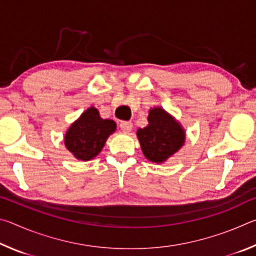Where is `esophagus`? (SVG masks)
Instances as JSON below:
<instances>
[{"label": "esophagus", "mask_w": 256, "mask_h": 256, "mask_svg": "<svg viewBox=\"0 0 256 256\" xmlns=\"http://www.w3.org/2000/svg\"><path fill=\"white\" fill-rule=\"evenodd\" d=\"M120 128L123 132L128 133V132H131V130L133 128V124L131 122H125V120H124V122H120Z\"/></svg>", "instance_id": "obj_1"}]
</instances>
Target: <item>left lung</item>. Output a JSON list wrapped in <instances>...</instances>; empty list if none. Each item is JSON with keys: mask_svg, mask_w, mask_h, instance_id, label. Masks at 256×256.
<instances>
[{"mask_svg": "<svg viewBox=\"0 0 256 256\" xmlns=\"http://www.w3.org/2000/svg\"><path fill=\"white\" fill-rule=\"evenodd\" d=\"M148 120L149 124L138 128L136 136L144 157L152 162L162 164L182 148L185 142V131L162 107L150 110Z\"/></svg>", "mask_w": 256, "mask_h": 256, "instance_id": "1", "label": "left lung"}]
</instances>
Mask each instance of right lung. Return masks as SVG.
Masks as SVG:
<instances>
[{
    "instance_id": "add662e5",
    "label": "right lung",
    "mask_w": 256,
    "mask_h": 256,
    "mask_svg": "<svg viewBox=\"0 0 256 256\" xmlns=\"http://www.w3.org/2000/svg\"><path fill=\"white\" fill-rule=\"evenodd\" d=\"M115 130L114 120H102L97 108L90 107L68 128L64 144L76 159L88 162L100 152L108 136Z\"/></svg>"
}]
</instances>
